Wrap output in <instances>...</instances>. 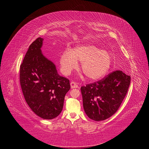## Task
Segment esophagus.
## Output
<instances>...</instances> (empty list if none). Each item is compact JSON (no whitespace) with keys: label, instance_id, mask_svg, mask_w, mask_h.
<instances>
[{"label":"esophagus","instance_id":"obj_1","mask_svg":"<svg viewBox=\"0 0 149 149\" xmlns=\"http://www.w3.org/2000/svg\"><path fill=\"white\" fill-rule=\"evenodd\" d=\"M70 85H71V89H73V88H78V84H76L75 82H73V81L71 82Z\"/></svg>","mask_w":149,"mask_h":149}]
</instances>
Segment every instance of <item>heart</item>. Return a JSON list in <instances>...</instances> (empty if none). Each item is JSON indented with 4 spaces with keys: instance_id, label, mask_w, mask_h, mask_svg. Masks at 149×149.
I'll return each mask as SVG.
<instances>
[{
    "instance_id": "b5f03b06",
    "label": "heart",
    "mask_w": 149,
    "mask_h": 149,
    "mask_svg": "<svg viewBox=\"0 0 149 149\" xmlns=\"http://www.w3.org/2000/svg\"><path fill=\"white\" fill-rule=\"evenodd\" d=\"M81 63V71L88 79L96 80L102 77L112 64L110 53L93 45H84L62 53L60 63L62 73L68 75L77 69Z\"/></svg>"
}]
</instances>
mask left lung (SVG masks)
Masks as SVG:
<instances>
[{
  "label": "left lung",
  "instance_id": "left-lung-1",
  "mask_svg": "<svg viewBox=\"0 0 149 149\" xmlns=\"http://www.w3.org/2000/svg\"><path fill=\"white\" fill-rule=\"evenodd\" d=\"M130 83V76L117 70L97 82L81 88L83 108L88 118L101 121L115 114L127 93Z\"/></svg>",
  "mask_w": 149,
  "mask_h": 149
}]
</instances>
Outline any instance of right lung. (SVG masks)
Returning a JSON list of instances; mask_svg holds the SVG:
<instances>
[{
    "instance_id": "1",
    "label": "right lung",
    "mask_w": 149,
    "mask_h": 149,
    "mask_svg": "<svg viewBox=\"0 0 149 149\" xmlns=\"http://www.w3.org/2000/svg\"><path fill=\"white\" fill-rule=\"evenodd\" d=\"M43 38L31 43L20 68V82L27 104L38 116L52 119L63 107L70 81L58 74L56 66L42 53Z\"/></svg>"
}]
</instances>
